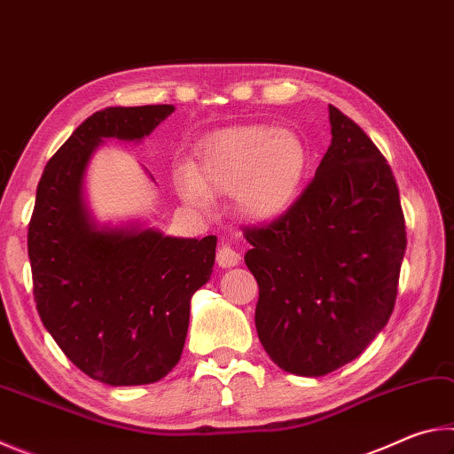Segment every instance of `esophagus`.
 Instances as JSON below:
<instances>
[{"instance_id":"esophagus-1","label":"esophagus","mask_w":454,"mask_h":454,"mask_svg":"<svg viewBox=\"0 0 454 454\" xmlns=\"http://www.w3.org/2000/svg\"><path fill=\"white\" fill-rule=\"evenodd\" d=\"M216 262L222 268L236 266L238 262H240V254H238V252L232 248V246L222 244L220 248H218V252H216Z\"/></svg>"}]
</instances>
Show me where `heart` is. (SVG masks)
Instances as JSON below:
<instances>
[{
    "label": "heart",
    "instance_id": "obj_1",
    "mask_svg": "<svg viewBox=\"0 0 454 454\" xmlns=\"http://www.w3.org/2000/svg\"><path fill=\"white\" fill-rule=\"evenodd\" d=\"M309 150L290 129L266 124L238 126L210 136L194 172L176 178L192 206H208L212 194H234L242 216L270 222L286 212L301 192Z\"/></svg>",
    "mask_w": 454,
    "mask_h": 454
}]
</instances>
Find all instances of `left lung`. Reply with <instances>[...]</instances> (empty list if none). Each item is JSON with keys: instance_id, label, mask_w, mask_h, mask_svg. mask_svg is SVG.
<instances>
[{"instance_id": "1", "label": "left lung", "mask_w": 454, "mask_h": 454, "mask_svg": "<svg viewBox=\"0 0 454 454\" xmlns=\"http://www.w3.org/2000/svg\"><path fill=\"white\" fill-rule=\"evenodd\" d=\"M333 142L290 208L244 232L256 330L276 364L325 376L355 360L393 314L406 250L393 170L363 128L328 106Z\"/></svg>"}]
</instances>
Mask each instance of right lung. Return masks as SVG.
Instances as JSON below:
<instances>
[{
    "instance_id": "add662e5",
    "label": "right lung",
    "mask_w": 454,
    "mask_h": 454,
    "mask_svg": "<svg viewBox=\"0 0 454 454\" xmlns=\"http://www.w3.org/2000/svg\"><path fill=\"white\" fill-rule=\"evenodd\" d=\"M172 112L158 104L90 116L45 166L29 220L43 326L82 372L112 387L156 382L178 364L190 298L210 280L216 258V236L98 226L83 200V174L104 137L137 142Z\"/></svg>"
}]
</instances>
